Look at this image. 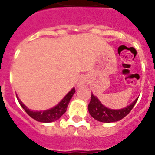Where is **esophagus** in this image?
I'll return each instance as SVG.
<instances>
[{"label": "esophagus", "mask_w": 155, "mask_h": 155, "mask_svg": "<svg viewBox=\"0 0 155 155\" xmlns=\"http://www.w3.org/2000/svg\"><path fill=\"white\" fill-rule=\"evenodd\" d=\"M84 84H86V81H84V79H82V80H81V81H79L78 86H82V85H84Z\"/></svg>", "instance_id": "1"}]
</instances>
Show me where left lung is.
<instances>
[{
  "instance_id": "obj_1",
  "label": "left lung",
  "mask_w": 155,
  "mask_h": 155,
  "mask_svg": "<svg viewBox=\"0 0 155 155\" xmlns=\"http://www.w3.org/2000/svg\"><path fill=\"white\" fill-rule=\"evenodd\" d=\"M138 100V98L130 104L129 106L126 107L121 109H110L107 108L98 100V98L91 94V99L88 105V110H89V114L92 117L101 122H105V123H110V122H115V121H120L125 117L129 114L133 107Z\"/></svg>"
}]
</instances>
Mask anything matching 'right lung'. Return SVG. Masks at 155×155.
I'll list each match as a JSON object with an SVG mask.
<instances>
[{"label": "right lung", "mask_w": 155, "mask_h": 155, "mask_svg": "<svg viewBox=\"0 0 155 155\" xmlns=\"http://www.w3.org/2000/svg\"><path fill=\"white\" fill-rule=\"evenodd\" d=\"M74 93H75V89H74V88H73L57 105L53 107L52 108L45 110V111H33V110H30L19 100V98H17V99L19 101L21 107L25 109V112L28 113V115L30 116L32 118H34V120H36L37 121H39V122H52V121L58 120L64 113H66L67 106H68L69 103H70V101L71 99L72 96L74 95Z\"/></svg>", "instance_id": "add662e5"}]
</instances>
